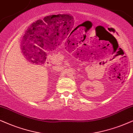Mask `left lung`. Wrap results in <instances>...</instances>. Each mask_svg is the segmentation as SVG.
Returning <instances> with one entry per match:
<instances>
[{
    "label": "left lung",
    "instance_id": "8db88e82",
    "mask_svg": "<svg viewBox=\"0 0 133 133\" xmlns=\"http://www.w3.org/2000/svg\"><path fill=\"white\" fill-rule=\"evenodd\" d=\"M109 34H110V33H109Z\"/></svg>",
    "mask_w": 133,
    "mask_h": 133
}]
</instances>
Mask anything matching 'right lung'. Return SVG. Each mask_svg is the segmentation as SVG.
I'll use <instances>...</instances> for the list:
<instances>
[{"mask_svg":"<svg viewBox=\"0 0 133 133\" xmlns=\"http://www.w3.org/2000/svg\"><path fill=\"white\" fill-rule=\"evenodd\" d=\"M40 22H41V24L42 22H41V21H39V24H40ZM37 25H38V24H37ZM38 25H39V24H38ZM39 25H40V24H39Z\"/></svg>","mask_w":133,"mask_h":133,"instance_id":"right-lung-1","label":"right lung"}]
</instances>
